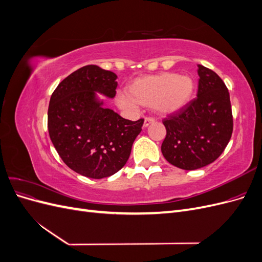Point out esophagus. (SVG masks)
Here are the masks:
<instances>
[{"label":"esophagus","mask_w":262,"mask_h":262,"mask_svg":"<svg viewBox=\"0 0 262 262\" xmlns=\"http://www.w3.org/2000/svg\"><path fill=\"white\" fill-rule=\"evenodd\" d=\"M154 122H155V119H153V118H145L143 126H144V128H146V126H148L149 124H152Z\"/></svg>","instance_id":"1"}]
</instances>
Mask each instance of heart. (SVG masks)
<instances>
[{
	"label": "heart",
	"instance_id": "b5f03b06",
	"mask_svg": "<svg viewBox=\"0 0 262 262\" xmlns=\"http://www.w3.org/2000/svg\"><path fill=\"white\" fill-rule=\"evenodd\" d=\"M195 89L189 75L164 72L134 80L126 87V94L118 95V106L134 110L138 106L154 107L162 115H169L184 108L191 100Z\"/></svg>",
	"mask_w": 262,
	"mask_h": 262
}]
</instances>
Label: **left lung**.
I'll return each mask as SVG.
<instances>
[{
  "mask_svg": "<svg viewBox=\"0 0 262 262\" xmlns=\"http://www.w3.org/2000/svg\"><path fill=\"white\" fill-rule=\"evenodd\" d=\"M198 68L196 98L163 121L166 138L162 153L168 163L185 170L213 163L223 153L233 132L227 87L212 70L200 64Z\"/></svg>",
  "mask_w": 262,
  "mask_h": 262,
  "instance_id": "obj_1",
  "label": "left lung"
}]
</instances>
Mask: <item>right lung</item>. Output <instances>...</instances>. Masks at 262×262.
I'll return each mask as SVG.
<instances>
[{
	"instance_id": "right-lung-1",
	"label": "right lung",
	"mask_w": 262,
	"mask_h": 262,
	"mask_svg": "<svg viewBox=\"0 0 262 262\" xmlns=\"http://www.w3.org/2000/svg\"><path fill=\"white\" fill-rule=\"evenodd\" d=\"M117 75L86 66L66 77L51 95L48 130L62 161L82 176L114 175L128 162L144 120H126L104 107L98 94L114 98Z\"/></svg>"
}]
</instances>
